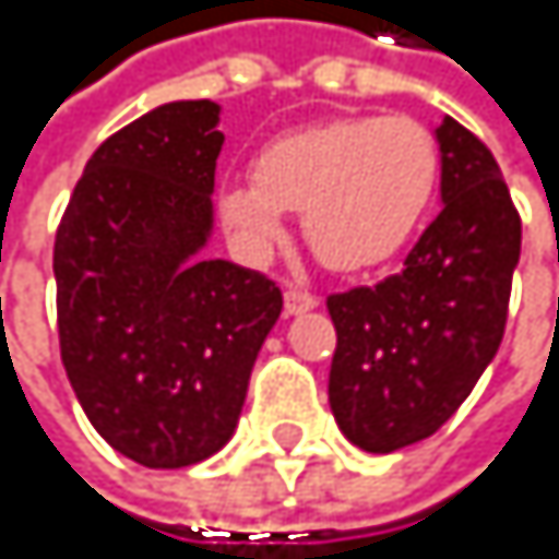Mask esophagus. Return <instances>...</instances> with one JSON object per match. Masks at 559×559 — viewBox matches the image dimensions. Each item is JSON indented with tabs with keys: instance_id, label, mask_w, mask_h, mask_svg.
Returning <instances> with one entry per match:
<instances>
[{
	"instance_id": "esophagus-1",
	"label": "esophagus",
	"mask_w": 559,
	"mask_h": 559,
	"mask_svg": "<svg viewBox=\"0 0 559 559\" xmlns=\"http://www.w3.org/2000/svg\"><path fill=\"white\" fill-rule=\"evenodd\" d=\"M311 308H318V295L301 292V288H288V292H285V311H288V314H305V311H311Z\"/></svg>"
}]
</instances>
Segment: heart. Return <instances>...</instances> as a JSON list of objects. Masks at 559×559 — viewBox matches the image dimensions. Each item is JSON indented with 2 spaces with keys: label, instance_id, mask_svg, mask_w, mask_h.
<instances>
[{
  "label": "heart",
  "instance_id": "1",
  "mask_svg": "<svg viewBox=\"0 0 559 559\" xmlns=\"http://www.w3.org/2000/svg\"><path fill=\"white\" fill-rule=\"evenodd\" d=\"M439 187V143L413 117H338L271 140L251 180H230L217 211L248 258H264L301 211L314 254L335 271L389 261L423 224Z\"/></svg>",
  "mask_w": 559,
  "mask_h": 559
}]
</instances>
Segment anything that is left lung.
Listing matches in <instances>:
<instances>
[{
  "label": "left lung",
  "instance_id": "1",
  "mask_svg": "<svg viewBox=\"0 0 559 559\" xmlns=\"http://www.w3.org/2000/svg\"><path fill=\"white\" fill-rule=\"evenodd\" d=\"M442 211L402 271L329 298L335 355L329 402L365 453L429 439L453 416L507 329L520 214L479 136L453 117L436 127Z\"/></svg>",
  "mask_w": 559,
  "mask_h": 559
}]
</instances>
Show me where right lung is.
I'll return each instance as SVG.
<instances>
[{"mask_svg": "<svg viewBox=\"0 0 559 559\" xmlns=\"http://www.w3.org/2000/svg\"><path fill=\"white\" fill-rule=\"evenodd\" d=\"M221 106L177 99L96 146L59 221V355L93 429L146 469L234 436L282 314L261 271L207 258Z\"/></svg>", "mask_w": 559, "mask_h": 559, "instance_id": "1", "label": "right lung"}]
</instances>
